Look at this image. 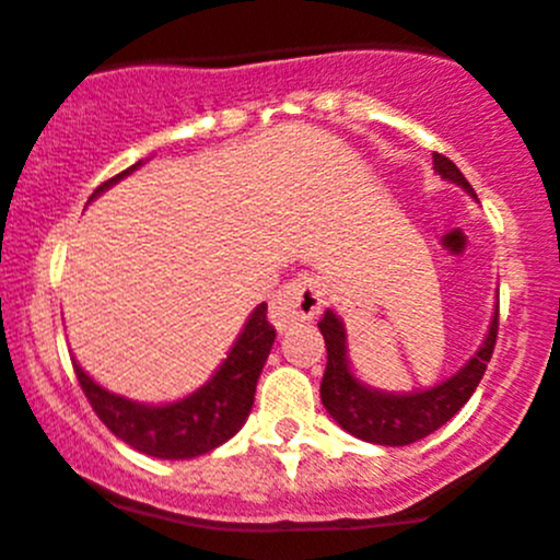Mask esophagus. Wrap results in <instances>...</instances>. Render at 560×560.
<instances>
[{"instance_id": "34e87169", "label": "esophagus", "mask_w": 560, "mask_h": 560, "mask_svg": "<svg viewBox=\"0 0 560 560\" xmlns=\"http://www.w3.org/2000/svg\"><path fill=\"white\" fill-rule=\"evenodd\" d=\"M323 284L314 276H295L270 298V323L279 330L298 319H312L323 308Z\"/></svg>"}]
</instances>
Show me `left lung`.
Wrapping results in <instances>:
<instances>
[{
	"label": "left lung",
	"instance_id": "left-lung-1",
	"mask_svg": "<svg viewBox=\"0 0 560 560\" xmlns=\"http://www.w3.org/2000/svg\"><path fill=\"white\" fill-rule=\"evenodd\" d=\"M432 161H435V172L443 180L457 183L465 191L474 194L463 172L446 155L435 153ZM317 325L325 339V350H328V366H325L323 383H319V396H323V405L330 412V418L341 430L366 443L407 446V443H416L441 430L474 396L476 385L485 377L492 350H495L498 308L492 314L485 345L476 350V355L448 380L427 390H412V394H385V390L369 388L352 374L350 358H347L345 323L339 319V314L328 308Z\"/></svg>",
	"mask_w": 560,
	"mask_h": 560
}]
</instances>
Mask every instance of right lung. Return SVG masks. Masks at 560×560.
Returning a JSON list of instances; mask_svg holds the SVG:
<instances>
[{
	"label": "right lung",
	"mask_w": 560,
	"mask_h": 560,
	"mask_svg": "<svg viewBox=\"0 0 560 560\" xmlns=\"http://www.w3.org/2000/svg\"><path fill=\"white\" fill-rule=\"evenodd\" d=\"M136 166H142V161L95 188L92 197L122 180ZM273 339L276 328L268 323V303H259L213 377L186 399L170 405H142L125 399L97 385L75 361L73 369L92 410L119 441L148 457L191 459L219 448L246 424L259 372L268 361Z\"/></svg>",
	"instance_id": "obj_1"
}]
</instances>
